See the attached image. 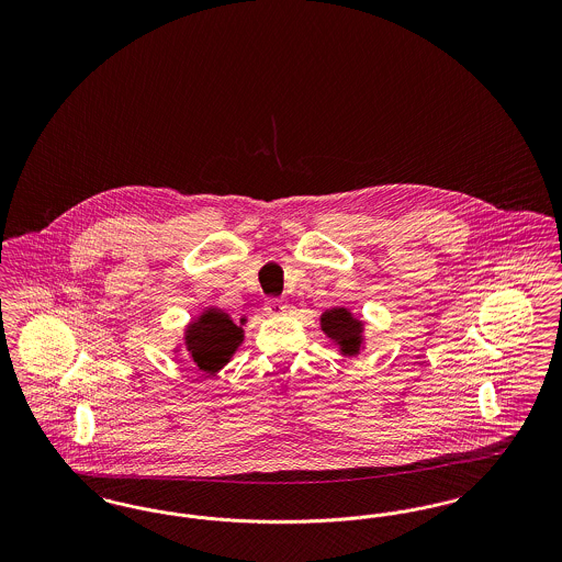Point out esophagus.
I'll return each instance as SVG.
<instances>
[{"label":"esophagus","instance_id":"34e87169","mask_svg":"<svg viewBox=\"0 0 562 562\" xmlns=\"http://www.w3.org/2000/svg\"><path fill=\"white\" fill-rule=\"evenodd\" d=\"M286 310H289V303L282 301V299H268L266 301V312H268L269 316H280Z\"/></svg>","mask_w":562,"mask_h":562}]
</instances>
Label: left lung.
Here are the masks:
<instances>
[{"label":"left lung","mask_w":562,"mask_h":562,"mask_svg":"<svg viewBox=\"0 0 562 562\" xmlns=\"http://www.w3.org/2000/svg\"><path fill=\"white\" fill-rule=\"evenodd\" d=\"M322 330L328 339H333L344 356H356L362 348V330L364 324L351 316L346 307L326 310L321 318Z\"/></svg>","instance_id":"1"}]
</instances>
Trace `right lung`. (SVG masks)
<instances>
[{"instance_id": "1", "label": "right lung", "mask_w": 562, "mask_h": 562, "mask_svg": "<svg viewBox=\"0 0 562 562\" xmlns=\"http://www.w3.org/2000/svg\"><path fill=\"white\" fill-rule=\"evenodd\" d=\"M240 324L232 321L225 312L211 307L191 322L186 330V349L204 373H218L229 358L240 348L244 330Z\"/></svg>"}]
</instances>
